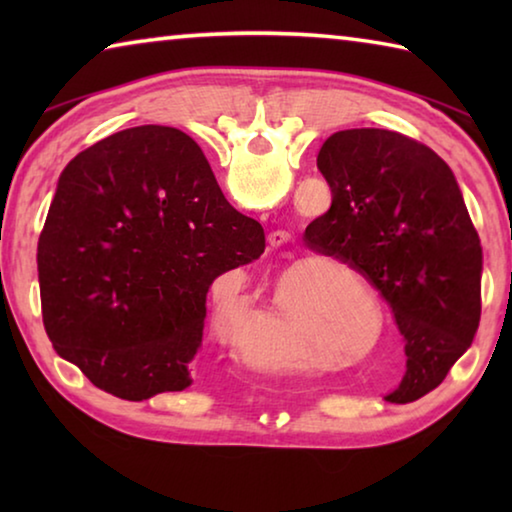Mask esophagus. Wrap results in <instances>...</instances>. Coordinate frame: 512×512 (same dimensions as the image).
<instances>
[{
    "mask_svg": "<svg viewBox=\"0 0 512 512\" xmlns=\"http://www.w3.org/2000/svg\"><path fill=\"white\" fill-rule=\"evenodd\" d=\"M287 241H289V232H284V230H275L268 235V244H271L273 248H280L287 244Z\"/></svg>",
    "mask_w": 512,
    "mask_h": 512,
    "instance_id": "34e87169",
    "label": "esophagus"
}]
</instances>
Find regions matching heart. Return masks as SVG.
I'll use <instances>...</instances> for the list:
<instances>
[{"label":"heart","instance_id":"obj_1","mask_svg":"<svg viewBox=\"0 0 512 512\" xmlns=\"http://www.w3.org/2000/svg\"><path fill=\"white\" fill-rule=\"evenodd\" d=\"M296 323L289 316V307L284 298H273L266 307L250 311L237 327V334L232 336V345L239 350V357L244 361L255 363L266 370H298V361L284 352L277 363L273 361V343H280L282 348L296 341Z\"/></svg>","mask_w":512,"mask_h":512}]
</instances>
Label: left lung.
Masks as SVG:
<instances>
[{
  "instance_id": "8db88e82",
  "label": "left lung",
  "mask_w": 512,
  "mask_h": 512,
  "mask_svg": "<svg viewBox=\"0 0 512 512\" xmlns=\"http://www.w3.org/2000/svg\"><path fill=\"white\" fill-rule=\"evenodd\" d=\"M316 164L332 207L307 225L305 244L357 268L391 305L406 372L384 400H420L481 320V241L454 173L424 144L381 128L329 135Z\"/></svg>"
}]
</instances>
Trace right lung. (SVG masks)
Instances as JSON below:
<instances>
[{"mask_svg":"<svg viewBox=\"0 0 512 512\" xmlns=\"http://www.w3.org/2000/svg\"><path fill=\"white\" fill-rule=\"evenodd\" d=\"M192 137L135 126L60 173L38 241L42 323L94 386L142 402L185 391L205 300L225 271L264 253Z\"/></svg>","mask_w":512,"mask_h":512,"instance_id":"obj_1","label":"right lung"}]
</instances>
